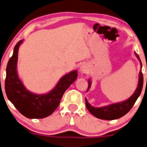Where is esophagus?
I'll return each mask as SVG.
<instances>
[{
    "label": "esophagus",
    "mask_w": 147,
    "mask_h": 147,
    "mask_svg": "<svg viewBox=\"0 0 147 147\" xmlns=\"http://www.w3.org/2000/svg\"><path fill=\"white\" fill-rule=\"evenodd\" d=\"M88 71V68L87 67V65L85 64H82L80 67V72H82V73H86Z\"/></svg>",
    "instance_id": "obj_1"
}]
</instances>
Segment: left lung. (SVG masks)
<instances>
[{
    "mask_svg": "<svg viewBox=\"0 0 147 147\" xmlns=\"http://www.w3.org/2000/svg\"><path fill=\"white\" fill-rule=\"evenodd\" d=\"M134 54L136 57H137V59H139V62H140L141 70L139 74V81H138L137 88H136V90L134 91L133 95L130 98H129L126 100L122 101V102L110 104V105H106V106L100 107V108L92 106L88 102L87 98H85V104H86L87 108H88V110L91 114H92L98 119H102V120H115V119H118L119 118L122 117L131 109L133 105H134L135 102L140 95L142 90V88H143L144 82L143 75H142V65L139 55L136 52H134ZM90 86L91 80L88 79V88L87 91L89 90Z\"/></svg>",
    "mask_w": 147,
    "mask_h": 147,
    "instance_id": "1",
    "label": "left lung"
}]
</instances>
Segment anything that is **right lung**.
Listing matches in <instances>:
<instances>
[{"mask_svg": "<svg viewBox=\"0 0 147 147\" xmlns=\"http://www.w3.org/2000/svg\"><path fill=\"white\" fill-rule=\"evenodd\" d=\"M24 39L19 41L6 67L5 93L18 111L28 119H43L50 116L60 102L66 90L78 78V71H71L59 79L55 88L45 94H36L26 89L17 72L18 49Z\"/></svg>", "mask_w": 147, "mask_h": 147, "instance_id": "add662e5", "label": "right lung"}]
</instances>
